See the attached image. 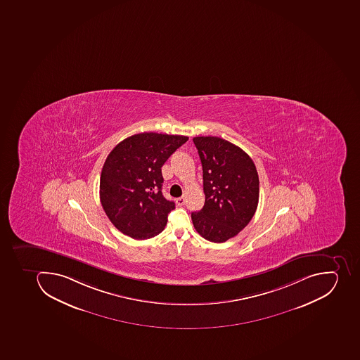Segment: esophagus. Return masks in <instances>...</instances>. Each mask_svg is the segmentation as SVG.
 <instances>
[{
    "label": "esophagus",
    "mask_w": 360,
    "mask_h": 360,
    "mask_svg": "<svg viewBox=\"0 0 360 360\" xmlns=\"http://www.w3.org/2000/svg\"><path fill=\"white\" fill-rule=\"evenodd\" d=\"M184 202H186V199H184V197H180V198H176V202L178 206H182V205L184 204Z\"/></svg>",
    "instance_id": "obj_1"
}]
</instances>
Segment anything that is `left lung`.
<instances>
[{
  "label": "left lung",
  "mask_w": 360,
  "mask_h": 360,
  "mask_svg": "<svg viewBox=\"0 0 360 360\" xmlns=\"http://www.w3.org/2000/svg\"><path fill=\"white\" fill-rule=\"evenodd\" d=\"M202 162L205 204L191 213L193 226L212 243H224L250 222L257 210L259 179L250 156L219 137L193 139Z\"/></svg>",
  "instance_id": "left-lung-1"
}]
</instances>
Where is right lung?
<instances>
[{
    "label": "right lung",
    "mask_w": 360,
    "mask_h": 360,
    "mask_svg": "<svg viewBox=\"0 0 360 360\" xmlns=\"http://www.w3.org/2000/svg\"><path fill=\"white\" fill-rule=\"evenodd\" d=\"M188 137L143 132L117 143L106 158L100 180L103 210L112 224L136 240L163 231L176 208L162 193V169Z\"/></svg>",
    "instance_id": "obj_1"
}]
</instances>
